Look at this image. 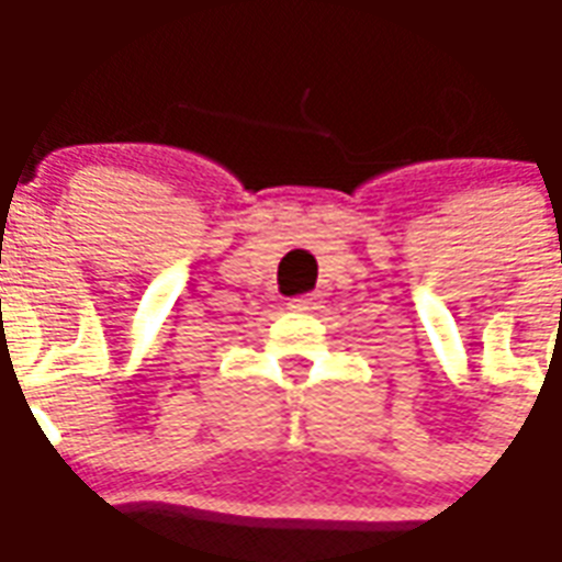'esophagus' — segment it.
Returning a JSON list of instances; mask_svg holds the SVG:
<instances>
[{
  "label": "esophagus",
  "mask_w": 562,
  "mask_h": 562,
  "mask_svg": "<svg viewBox=\"0 0 562 562\" xmlns=\"http://www.w3.org/2000/svg\"><path fill=\"white\" fill-rule=\"evenodd\" d=\"M316 306H318L316 294H301V297H292V301H289V310H292V313H313Z\"/></svg>",
  "instance_id": "1"
}]
</instances>
